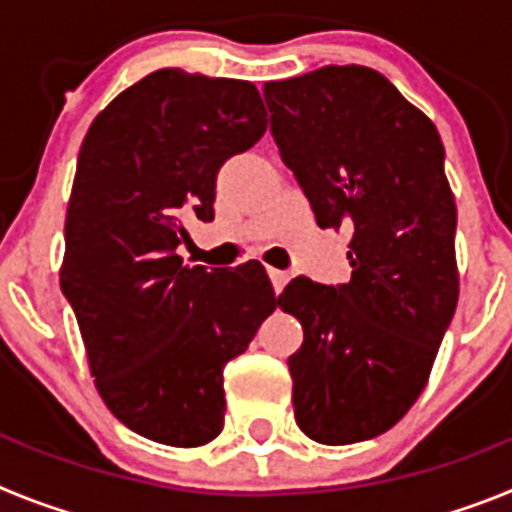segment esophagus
Masks as SVG:
<instances>
[{
  "mask_svg": "<svg viewBox=\"0 0 512 512\" xmlns=\"http://www.w3.org/2000/svg\"><path fill=\"white\" fill-rule=\"evenodd\" d=\"M269 279H271V287H274V292H282L284 284L289 282V274H287V271L271 269V266H269Z\"/></svg>",
  "mask_w": 512,
  "mask_h": 512,
  "instance_id": "obj_1",
  "label": "esophagus"
}]
</instances>
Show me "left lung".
I'll use <instances>...</instances> for the list:
<instances>
[{
    "mask_svg": "<svg viewBox=\"0 0 512 512\" xmlns=\"http://www.w3.org/2000/svg\"><path fill=\"white\" fill-rule=\"evenodd\" d=\"M271 135L320 228L348 230V284L297 277L279 307L305 330L292 405L312 441L374 438L413 408L459 300L443 143L379 71L323 66L264 84Z\"/></svg>",
    "mask_w": 512,
    "mask_h": 512,
    "instance_id": "obj_1",
    "label": "left lung"
}]
</instances>
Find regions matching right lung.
Returning <instances> with one entry per match:
<instances>
[{
    "label": "right lung",
    "mask_w": 512,
    "mask_h": 512,
    "mask_svg": "<svg viewBox=\"0 0 512 512\" xmlns=\"http://www.w3.org/2000/svg\"><path fill=\"white\" fill-rule=\"evenodd\" d=\"M251 81L161 69L117 94L81 143L61 289L110 413L138 436L194 449L225 423L223 366L274 297L261 264L184 266L187 223L215 217L220 166L259 143Z\"/></svg>",
    "instance_id": "obj_1"
}]
</instances>
